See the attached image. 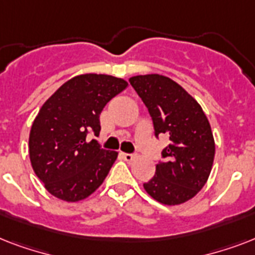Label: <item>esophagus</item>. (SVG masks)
Wrapping results in <instances>:
<instances>
[{
	"label": "esophagus",
	"mask_w": 255,
	"mask_h": 255,
	"mask_svg": "<svg viewBox=\"0 0 255 255\" xmlns=\"http://www.w3.org/2000/svg\"><path fill=\"white\" fill-rule=\"evenodd\" d=\"M122 156H123V159L126 160V161H132L133 157H135L133 153H122Z\"/></svg>",
	"instance_id": "obj_1"
}]
</instances>
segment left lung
Returning <instances> with one entry per match:
<instances>
[{
  "mask_svg": "<svg viewBox=\"0 0 255 255\" xmlns=\"http://www.w3.org/2000/svg\"><path fill=\"white\" fill-rule=\"evenodd\" d=\"M152 118L155 136L165 133L155 176L144 189L156 201L178 205L202 189L214 160V139L201 106L180 85L159 74L129 78Z\"/></svg>",
  "mask_w": 255,
  "mask_h": 255,
  "instance_id": "left-lung-1",
  "label": "left lung"
}]
</instances>
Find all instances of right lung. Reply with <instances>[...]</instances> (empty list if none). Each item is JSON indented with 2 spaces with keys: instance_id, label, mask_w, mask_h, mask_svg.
Returning <instances> with one entry per match:
<instances>
[{
  "instance_id": "1",
  "label": "right lung",
  "mask_w": 255,
  "mask_h": 255,
  "mask_svg": "<svg viewBox=\"0 0 255 255\" xmlns=\"http://www.w3.org/2000/svg\"><path fill=\"white\" fill-rule=\"evenodd\" d=\"M124 79L85 74L58 88L38 112L31 126V167L49 193L63 201H81L94 193L115 163L118 152L100 147V112L127 87Z\"/></svg>"
}]
</instances>
